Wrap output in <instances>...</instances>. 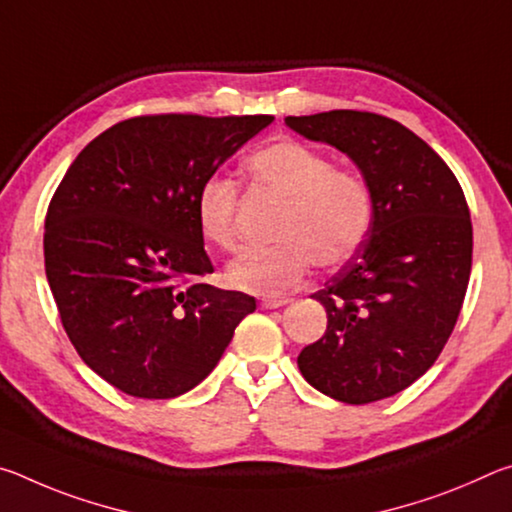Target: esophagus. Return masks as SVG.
I'll list each match as a JSON object with an SVG mask.
<instances>
[{
  "label": "esophagus",
  "instance_id": "obj_1",
  "mask_svg": "<svg viewBox=\"0 0 512 512\" xmlns=\"http://www.w3.org/2000/svg\"><path fill=\"white\" fill-rule=\"evenodd\" d=\"M287 298H262V307L264 309H277V307H284L287 305Z\"/></svg>",
  "mask_w": 512,
  "mask_h": 512
}]
</instances>
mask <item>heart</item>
Masks as SVG:
<instances>
[{
	"label": "heart",
	"instance_id": "obj_1",
	"mask_svg": "<svg viewBox=\"0 0 512 512\" xmlns=\"http://www.w3.org/2000/svg\"><path fill=\"white\" fill-rule=\"evenodd\" d=\"M259 185L287 198L271 248H250L228 268L241 291L282 296L298 287L311 266L348 262L366 241L375 201L357 171L336 169L327 153L296 140H280L248 160ZM239 187L232 178H205L196 194V221L203 237L219 248L237 244Z\"/></svg>",
	"mask_w": 512,
	"mask_h": 512
}]
</instances>
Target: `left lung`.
Masks as SVG:
<instances>
[{
	"mask_svg": "<svg viewBox=\"0 0 512 512\" xmlns=\"http://www.w3.org/2000/svg\"><path fill=\"white\" fill-rule=\"evenodd\" d=\"M291 131L348 155L372 189L366 241L314 300L323 339L298 368L345 404L384 400L427 372L461 314L472 271V221L443 158L400 121L357 110L284 119Z\"/></svg>",
	"mask_w": 512,
	"mask_h": 512,
	"instance_id": "left-lung-1",
	"label": "left lung"
}]
</instances>
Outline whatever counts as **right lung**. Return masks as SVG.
Listing matches in <instances>:
<instances>
[{
  "mask_svg": "<svg viewBox=\"0 0 512 512\" xmlns=\"http://www.w3.org/2000/svg\"><path fill=\"white\" fill-rule=\"evenodd\" d=\"M271 115L119 121L67 169L45 221V271L69 341L119 391L171 400L210 375L255 298L212 273L196 194Z\"/></svg>",
  "mask_w": 512,
  "mask_h": 512,
  "instance_id": "1",
  "label": "right lung"
}]
</instances>
